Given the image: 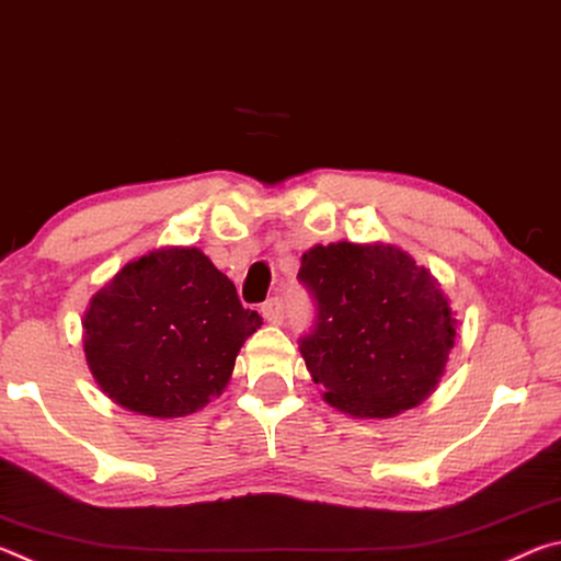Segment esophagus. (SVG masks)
Masks as SVG:
<instances>
[{
	"mask_svg": "<svg viewBox=\"0 0 561 561\" xmlns=\"http://www.w3.org/2000/svg\"><path fill=\"white\" fill-rule=\"evenodd\" d=\"M262 317L270 321V324H282L284 319V301L279 297H272L262 304Z\"/></svg>",
	"mask_w": 561,
	"mask_h": 561,
	"instance_id": "1",
	"label": "esophagus"
}]
</instances>
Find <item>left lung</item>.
Wrapping results in <instances>:
<instances>
[{"label":"left lung","mask_w":561,"mask_h":561,"mask_svg":"<svg viewBox=\"0 0 561 561\" xmlns=\"http://www.w3.org/2000/svg\"><path fill=\"white\" fill-rule=\"evenodd\" d=\"M297 277L317 301L299 351L327 403L391 417L431 396L455 344V319L428 270L391 244L336 242L304 252Z\"/></svg>","instance_id":"obj_1"}]
</instances>
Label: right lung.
Masks as SVG:
<instances>
[{"label":"right lung","instance_id":"1","mask_svg":"<svg viewBox=\"0 0 561 561\" xmlns=\"http://www.w3.org/2000/svg\"><path fill=\"white\" fill-rule=\"evenodd\" d=\"M262 327L234 284L195 247L130 262L91 299L83 351L111 401L180 417L220 396L247 336Z\"/></svg>","mask_w":561,"mask_h":561}]
</instances>
